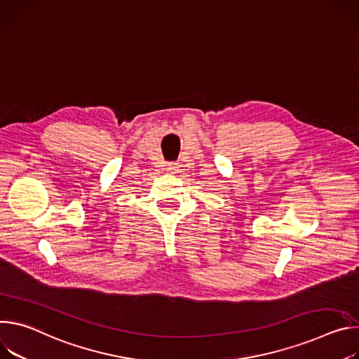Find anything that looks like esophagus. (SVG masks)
I'll list each match as a JSON object with an SVG mask.
<instances>
[{"instance_id": "obj_1", "label": "esophagus", "mask_w": 359, "mask_h": 359, "mask_svg": "<svg viewBox=\"0 0 359 359\" xmlns=\"http://www.w3.org/2000/svg\"><path fill=\"white\" fill-rule=\"evenodd\" d=\"M178 168H180V167H178L177 163H168V164H167V170H168L170 172H177Z\"/></svg>"}]
</instances>
